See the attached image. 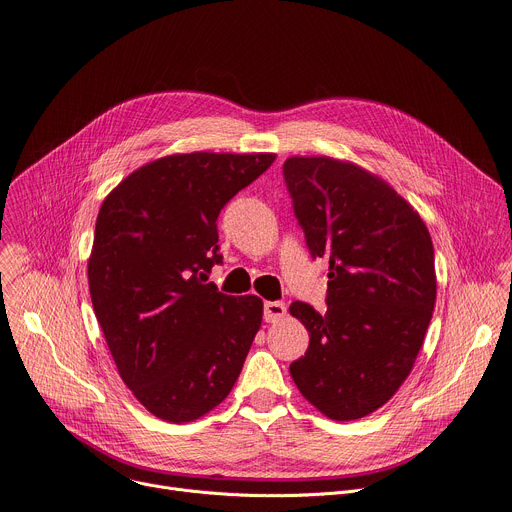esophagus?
Listing matches in <instances>:
<instances>
[{
	"label": "esophagus",
	"instance_id": "1",
	"mask_svg": "<svg viewBox=\"0 0 512 512\" xmlns=\"http://www.w3.org/2000/svg\"><path fill=\"white\" fill-rule=\"evenodd\" d=\"M287 313V305L283 301H266L264 303V322L274 324L285 318Z\"/></svg>",
	"mask_w": 512,
	"mask_h": 512
}]
</instances>
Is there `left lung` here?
Wrapping results in <instances>:
<instances>
[{"label": "left lung", "mask_w": 512, "mask_h": 512, "mask_svg": "<svg viewBox=\"0 0 512 512\" xmlns=\"http://www.w3.org/2000/svg\"><path fill=\"white\" fill-rule=\"evenodd\" d=\"M293 213L328 266L326 313L293 301L309 332L289 371L332 420L381 408L410 375L437 299L435 250L420 215L381 178L332 157H289Z\"/></svg>", "instance_id": "8db88e82"}]
</instances>
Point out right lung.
<instances>
[{
  "instance_id": "obj_1",
  "label": "right lung",
  "mask_w": 512,
  "mask_h": 512,
  "mask_svg": "<svg viewBox=\"0 0 512 512\" xmlns=\"http://www.w3.org/2000/svg\"><path fill=\"white\" fill-rule=\"evenodd\" d=\"M274 153H176L116 186L100 207L88 283L110 355L157 418L190 422L238 381L262 299L221 293L217 217Z\"/></svg>"
}]
</instances>
